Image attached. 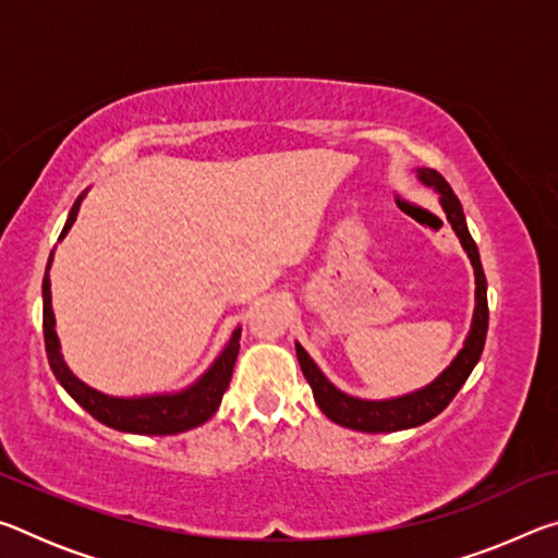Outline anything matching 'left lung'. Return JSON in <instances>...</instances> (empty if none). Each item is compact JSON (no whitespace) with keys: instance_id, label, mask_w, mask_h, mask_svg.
Here are the masks:
<instances>
[{"instance_id":"8db88e82","label":"left lung","mask_w":558,"mask_h":558,"mask_svg":"<svg viewBox=\"0 0 558 558\" xmlns=\"http://www.w3.org/2000/svg\"><path fill=\"white\" fill-rule=\"evenodd\" d=\"M418 177L423 182L436 186V192L440 194V204L448 214V221L452 229H456L458 239L462 243V248L468 251V256L472 260V268H475V319H472V329L465 347L462 352L456 356L446 372H442L436 381L426 389L401 396V399H391V401H364V399H354V396H347L342 391H337L332 384H329L323 372L317 369L313 359L307 356L305 349L298 344V362L300 369L305 374L307 384L313 386V396L319 409L332 418L335 423L352 430H362V433H393V430H403V428H413L421 426L446 409V405L456 399V393L460 391V386L468 381L470 372L475 369L480 354H483L485 347V337H487V280L483 272V263H480V253L477 245L472 241V235L465 226V214H462V206L458 202V196L452 194L450 184L442 179L436 169H421Z\"/></svg>"}]
</instances>
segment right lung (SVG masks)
Listing matches in <instances>:
<instances>
[{
	"mask_svg": "<svg viewBox=\"0 0 558 558\" xmlns=\"http://www.w3.org/2000/svg\"><path fill=\"white\" fill-rule=\"evenodd\" d=\"M81 209V199L73 204L59 239L75 221ZM51 263V258H49ZM49 272V268H46ZM239 337L241 329H235L229 347L223 354L216 359L214 366L206 372L192 389L172 396H145V399H116V396H106L69 372L63 364V356L59 352V337L53 329V310H51V282L49 276H44V342H46V356L53 369V376L61 381V386L69 391L83 409H86L93 418L106 423V426L125 433H140V436H174V433H184L189 428L202 426L211 418L219 409L226 389H229L235 356H239Z\"/></svg>",
	"mask_w": 558,
	"mask_h": 558,
	"instance_id": "right-lung-1",
	"label": "right lung"
}]
</instances>
